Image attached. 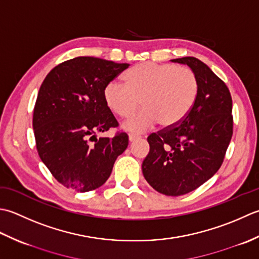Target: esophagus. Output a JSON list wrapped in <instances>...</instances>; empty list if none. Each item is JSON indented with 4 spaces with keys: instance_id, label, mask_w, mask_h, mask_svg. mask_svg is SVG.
<instances>
[{
    "instance_id": "esophagus-1",
    "label": "esophagus",
    "mask_w": 259,
    "mask_h": 259,
    "mask_svg": "<svg viewBox=\"0 0 259 259\" xmlns=\"http://www.w3.org/2000/svg\"><path fill=\"white\" fill-rule=\"evenodd\" d=\"M139 139H140V136H139V135H135V134H130V135H128V140H130V142H134V141L139 140Z\"/></svg>"
}]
</instances>
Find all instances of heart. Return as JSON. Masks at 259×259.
Returning <instances> with one entry per match:
<instances>
[{"instance_id":"heart-1","label":"heart","mask_w":259,"mask_h":259,"mask_svg":"<svg viewBox=\"0 0 259 259\" xmlns=\"http://www.w3.org/2000/svg\"><path fill=\"white\" fill-rule=\"evenodd\" d=\"M124 80L109 81L103 96L107 107L120 117L130 116L141 100L143 109L123 123L126 131L135 133L150 130L157 122L162 127L180 123L198 95L194 72L172 63H140L126 72Z\"/></svg>"}]
</instances>
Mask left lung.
I'll use <instances>...</instances> for the list:
<instances>
[{
  "label": "left lung",
  "mask_w": 259,
  "mask_h": 259,
  "mask_svg": "<svg viewBox=\"0 0 259 259\" xmlns=\"http://www.w3.org/2000/svg\"><path fill=\"white\" fill-rule=\"evenodd\" d=\"M171 61L191 68L198 95L180 123L147 137L150 152L142 171L157 192L178 197L199 188L223 164L233 136V99L226 83L201 60L183 57Z\"/></svg>",
  "instance_id": "left-lung-1"
}]
</instances>
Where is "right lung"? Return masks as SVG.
I'll return each instance as SVG.
<instances>
[{
    "mask_svg": "<svg viewBox=\"0 0 259 259\" xmlns=\"http://www.w3.org/2000/svg\"><path fill=\"white\" fill-rule=\"evenodd\" d=\"M94 57H77L56 66L39 89L33 130L41 161L68 189L87 192L102 187L128 136L97 137L118 126L104 100L105 86L128 68Z\"/></svg>",
    "mask_w": 259,
    "mask_h": 259,
    "instance_id": "add662e5",
    "label": "right lung"
}]
</instances>
